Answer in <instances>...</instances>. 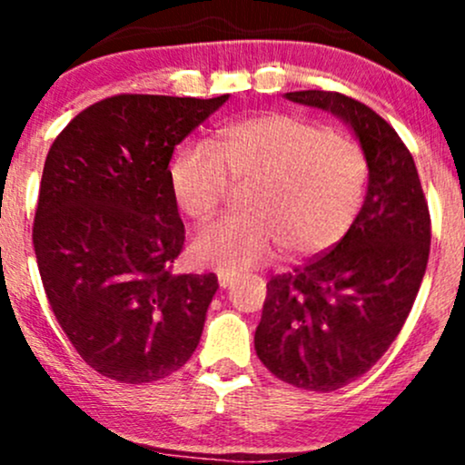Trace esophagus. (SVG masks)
Here are the masks:
<instances>
[{"label":"esophagus","mask_w":465,"mask_h":465,"mask_svg":"<svg viewBox=\"0 0 465 465\" xmlns=\"http://www.w3.org/2000/svg\"><path fill=\"white\" fill-rule=\"evenodd\" d=\"M216 277H218V284H221V288L232 286L233 280H236V277H233L232 273H227V271H218Z\"/></svg>","instance_id":"1"}]
</instances>
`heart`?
Returning <instances> with one entry per match:
<instances>
[{
	"label": "heart",
	"mask_w": 465,
	"mask_h": 465,
	"mask_svg": "<svg viewBox=\"0 0 465 465\" xmlns=\"http://www.w3.org/2000/svg\"><path fill=\"white\" fill-rule=\"evenodd\" d=\"M367 157L341 133L286 114H262L223 131L221 151L192 143L170 168L179 210L194 223L214 218L232 185L244 192V216L203 229L192 244L196 262L244 271L277 244L291 258L332 249L359 216Z\"/></svg>",
	"instance_id": "b5f03b06"
}]
</instances>
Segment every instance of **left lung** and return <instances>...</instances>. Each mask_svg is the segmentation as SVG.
<instances>
[{
	"instance_id": "1",
	"label": "left lung",
	"mask_w": 465,
	"mask_h": 465,
	"mask_svg": "<svg viewBox=\"0 0 465 465\" xmlns=\"http://www.w3.org/2000/svg\"><path fill=\"white\" fill-rule=\"evenodd\" d=\"M354 131L370 181L362 207L332 249L266 284L255 351L280 381L334 391L376 365L418 295L430 251V216L413 157L376 111L336 92H291Z\"/></svg>"
}]
</instances>
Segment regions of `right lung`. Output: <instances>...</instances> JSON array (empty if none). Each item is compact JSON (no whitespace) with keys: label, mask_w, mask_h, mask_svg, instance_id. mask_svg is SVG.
Masks as SVG:
<instances>
[{"label":"right lung","mask_w":465,"mask_h":465,"mask_svg":"<svg viewBox=\"0 0 465 465\" xmlns=\"http://www.w3.org/2000/svg\"><path fill=\"white\" fill-rule=\"evenodd\" d=\"M227 98H104L47 153L32 227L36 264L63 332L111 381H162L199 345L218 280L173 273L185 229L168 163Z\"/></svg>","instance_id":"add662e5"}]
</instances>
